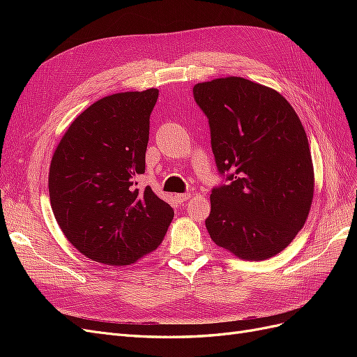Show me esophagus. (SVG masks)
Returning <instances> with one entry per match:
<instances>
[{
  "mask_svg": "<svg viewBox=\"0 0 357 357\" xmlns=\"http://www.w3.org/2000/svg\"><path fill=\"white\" fill-rule=\"evenodd\" d=\"M189 198H190V193H177V195H176V199L181 204L186 202Z\"/></svg>",
  "mask_w": 357,
  "mask_h": 357,
  "instance_id": "1",
  "label": "esophagus"
}]
</instances>
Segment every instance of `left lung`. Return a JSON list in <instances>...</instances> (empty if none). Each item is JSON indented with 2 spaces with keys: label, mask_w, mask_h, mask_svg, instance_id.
<instances>
[{
  "label": "left lung",
  "mask_w": 357,
  "mask_h": 357,
  "mask_svg": "<svg viewBox=\"0 0 357 357\" xmlns=\"http://www.w3.org/2000/svg\"><path fill=\"white\" fill-rule=\"evenodd\" d=\"M193 96L208 117L219 171H231L210 195L211 240L245 261L278 255L305 225L314 197L296 112L275 89L235 75L197 83Z\"/></svg>",
  "instance_id": "1"
}]
</instances>
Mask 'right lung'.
I'll list each match as a JSON object with an SVG mask.
<instances>
[{
	"label": "right lung",
	"mask_w": 357,
	"mask_h": 357,
	"mask_svg": "<svg viewBox=\"0 0 357 357\" xmlns=\"http://www.w3.org/2000/svg\"><path fill=\"white\" fill-rule=\"evenodd\" d=\"M159 91L119 92L95 101L62 135L49 168L52 211L67 240L86 257L110 266L155 252L174 218L144 174L149 119Z\"/></svg>",
	"instance_id": "right-lung-1"
}]
</instances>
